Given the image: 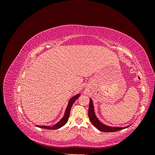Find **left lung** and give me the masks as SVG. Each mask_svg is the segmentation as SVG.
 Wrapping results in <instances>:
<instances>
[{"mask_svg": "<svg viewBox=\"0 0 155 155\" xmlns=\"http://www.w3.org/2000/svg\"><path fill=\"white\" fill-rule=\"evenodd\" d=\"M88 117H89V120H91L92 124L94 125L97 129H99L100 131H101V132H104V133L116 132V131H118L120 130L124 129L129 127V126H127V127H109V126L103 124L101 122H100V120L96 118L94 113V110L92 100L91 99H90V104H89Z\"/></svg>", "mask_w": 155, "mask_h": 155, "instance_id": "left-lung-1", "label": "left lung"}]
</instances>
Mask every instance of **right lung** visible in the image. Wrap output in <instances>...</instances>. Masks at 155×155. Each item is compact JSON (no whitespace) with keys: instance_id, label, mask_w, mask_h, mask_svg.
Here are the masks:
<instances>
[{"instance_id":"add662e5","label":"right lung","mask_w":155,"mask_h":155,"mask_svg":"<svg viewBox=\"0 0 155 155\" xmlns=\"http://www.w3.org/2000/svg\"><path fill=\"white\" fill-rule=\"evenodd\" d=\"M80 94H78L76 95L75 96L72 97L71 99L70 100L69 102H68V105L67 107L66 110H65V113L64 114L63 118L58 123L56 124L55 125H54L52 127H48V126H39V125H36L37 127H38L39 128L41 129H48V130H54V129H58L60 127H61L62 126H63L67 122V121L68 120L69 116H70V109H71V107L73 105V104L74 103V101L77 100V98L78 97H79Z\"/></svg>"}]
</instances>
